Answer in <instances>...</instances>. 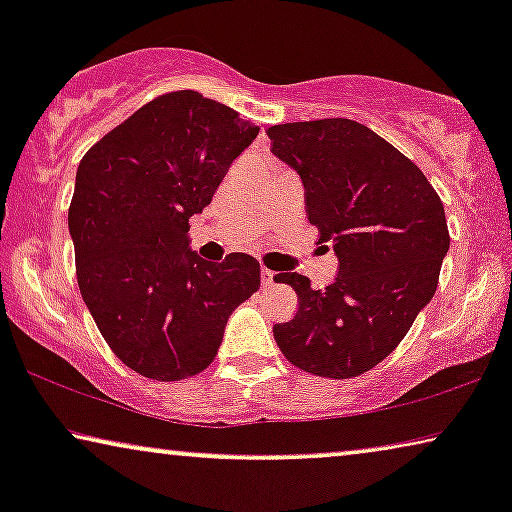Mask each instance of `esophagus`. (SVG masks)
Instances as JSON below:
<instances>
[{
  "mask_svg": "<svg viewBox=\"0 0 512 512\" xmlns=\"http://www.w3.org/2000/svg\"><path fill=\"white\" fill-rule=\"evenodd\" d=\"M261 279H263V286H272V284H275V272L268 270V268H263L261 270Z\"/></svg>",
  "mask_w": 512,
  "mask_h": 512,
  "instance_id": "obj_1",
  "label": "esophagus"
}]
</instances>
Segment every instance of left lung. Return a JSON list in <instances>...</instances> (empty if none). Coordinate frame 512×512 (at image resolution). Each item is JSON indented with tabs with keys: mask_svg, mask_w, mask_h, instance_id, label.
I'll use <instances>...</instances> for the list:
<instances>
[{
	"mask_svg": "<svg viewBox=\"0 0 512 512\" xmlns=\"http://www.w3.org/2000/svg\"><path fill=\"white\" fill-rule=\"evenodd\" d=\"M265 132L272 153L303 179L307 221L333 240L340 265L324 291L298 272L275 275L298 293V312L272 333L300 370L363 375L394 352L436 293L450 249L443 200L410 158L349 118Z\"/></svg>",
	"mask_w": 512,
	"mask_h": 512,
	"instance_id": "left-lung-1",
	"label": "left lung"
}]
</instances>
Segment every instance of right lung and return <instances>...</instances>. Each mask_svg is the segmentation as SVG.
Masks as SVG:
<instances>
[{"mask_svg":"<svg viewBox=\"0 0 512 512\" xmlns=\"http://www.w3.org/2000/svg\"><path fill=\"white\" fill-rule=\"evenodd\" d=\"M258 130L198 90H172L81 158L69 233L83 303L111 352L149 380L202 373L230 314L261 286L254 256L207 263L188 249V219Z\"/></svg>","mask_w":512,"mask_h":512,"instance_id":"1","label":"right lung"}]
</instances>
